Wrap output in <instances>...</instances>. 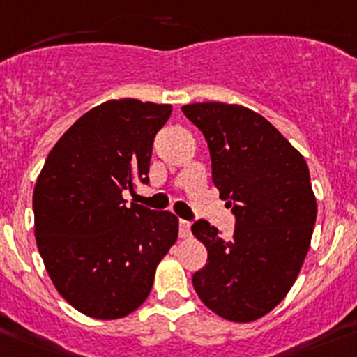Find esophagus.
Listing matches in <instances>:
<instances>
[{"label": "esophagus", "mask_w": 357, "mask_h": 357, "mask_svg": "<svg viewBox=\"0 0 357 357\" xmlns=\"http://www.w3.org/2000/svg\"><path fill=\"white\" fill-rule=\"evenodd\" d=\"M178 233L182 238H191V222L184 219L178 220Z\"/></svg>", "instance_id": "obj_1"}]
</instances>
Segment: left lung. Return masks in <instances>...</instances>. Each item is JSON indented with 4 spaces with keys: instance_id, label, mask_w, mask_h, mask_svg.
Masks as SVG:
<instances>
[{
    "instance_id": "left-lung-1",
    "label": "left lung",
    "mask_w": 357,
    "mask_h": 357,
    "mask_svg": "<svg viewBox=\"0 0 357 357\" xmlns=\"http://www.w3.org/2000/svg\"><path fill=\"white\" fill-rule=\"evenodd\" d=\"M182 112L205 137L212 181L236 219L231 240L206 220L192 224L208 250L192 286L220 317L256 321L286 298L310 247L317 217L310 172L275 126L242 105L210 101Z\"/></svg>"
}]
</instances>
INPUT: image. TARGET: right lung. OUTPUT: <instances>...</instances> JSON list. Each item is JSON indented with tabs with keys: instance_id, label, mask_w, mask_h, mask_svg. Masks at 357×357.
<instances>
[{
	"instance_id": "obj_1",
	"label": "right lung",
	"mask_w": 357,
	"mask_h": 357,
	"mask_svg": "<svg viewBox=\"0 0 357 357\" xmlns=\"http://www.w3.org/2000/svg\"><path fill=\"white\" fill-rule=\"evenodd\" d=\"M172 105L122 98L84 114L50 151L33 192L35 236L61 296L89 317L130 315L178 236L168 210L126 205L149 184L154 137Z\"/></svg>"
}]
</instances>
